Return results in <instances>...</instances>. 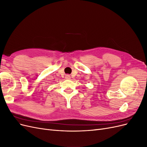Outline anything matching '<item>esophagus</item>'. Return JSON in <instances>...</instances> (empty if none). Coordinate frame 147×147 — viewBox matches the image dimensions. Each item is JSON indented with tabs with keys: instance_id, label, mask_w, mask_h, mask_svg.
Instances as JSON below:
<instances>
[{
	"instance_id": "34e87169",
	"label": "esophagus",
	"mask_w": 147,
	"mask_h": 147,
	"mask_svg": "<svg viewBox=\"0 0 147 147\" xmlns=\"http://www.w3.org/2000/svg\"><path fill=\"white\" fill-rule=\"evenodd\" d=\"M65 79H67V80H70V78H71V77H70V76L69 75H65Z\"/></svg>"
}]
</instances>
